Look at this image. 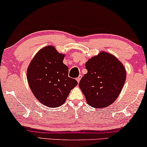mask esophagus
I'll return each mask as SVG.
<instances>
[{
  "label": "esophagus",
  "instance_id": "obj_1",
  "mask_svg": "<svg viewBox=\"0 0 147 147\" xmlns=\"http://www.w3.org/2000/svg\"><path fill=\"white\" fill-rule=\"evenodd\" d=\"M81 78H82V75H81V74H80V75L78 76V77H77V78H76V80H77L78 82H80V79H81Z\"/></svg>",
  "mask_w": 147,
  "mask_h": 147
}]
</instances>
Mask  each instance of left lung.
I'll list each match as a JSON object with an SVG mask.
<instances>
[{"mask_svg":"<svg viewBox=\"0 0 147 147\" xmlns=\"http://www.w3.org/2000/svg\"><path fill=\"white\" fill-rule=\"evenodd\" d=\"M87 73L79 87L86 102L94 108H104L117 98L126 80V71L121 62L106 52L91 58L85 64Z\"/></svg>","mask_w":147,"mask_h":147,"instance_id":"left-lung-1","label":"left lung"}]
</instances>
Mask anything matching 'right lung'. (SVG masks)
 <instances>
[{
    "label": "right lung",
    "mask_w": 147,
    "mask_h": 147,
    "mask_svg": "<svg viewBox=\"0 0 147 147\" xmlns=\"http://www.w3.org/2000/svg\"><path fill=\"white\" fill-rule=\"evenodd\" d=\"M64 55L53 46L38 52L27 70L28 84L35 97L49 107H60L71 90L78 84L69 77V68L63 63Z\"/></svg>",
    "instance_id": "add662e5"
}]
</instances>
